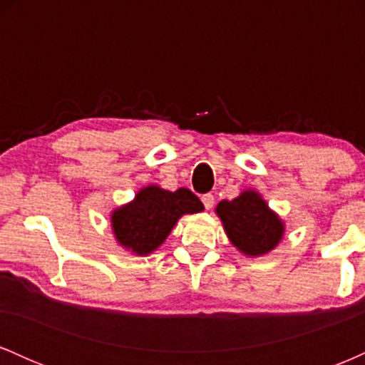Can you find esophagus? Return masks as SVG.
Instances as JSON below:
<instances>
[{"label":"esophagus","instance_id":"esophagus-1","mask_svg":"<svg viewBox=\"0 0 365 365\" xmlns=\"http://www.w3.org/2000/svg\"><path fill=\"white\" fill-rule=\"evenodd\" d=\"M200 199H202V204L206 209H211L212 206H215V195L212 194H204Z\"/></svg>","mask_w":365,"mask_h":365}]
</instances>
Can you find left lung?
Returning a JSON list of instances; mask_svg holds the SVG:
<instances>
[{"mask_svg":"<svg viewBox=\"0 0 365 365\" xmlns=\"http://www.w3.org/2000/svg\"><path fill=\"white\" fill-rule=\"evenodd\" d=\"M216 215L230 242L249 257L271 252L283 238V221L255 190H244L233 200H221Z\"/></svg>","mask_w":365,"mask_h":365,"instance_id":"left-lung-1","label":"left lung"}]
</instances>
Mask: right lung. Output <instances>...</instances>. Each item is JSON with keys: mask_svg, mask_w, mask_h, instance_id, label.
Listing matches in <instances>:
<instances>
[{"mask_svg": "<svg viewBox=\"0 0 365 365\" xmlns=\"http://www.w3.org/2000/svg\"><path fill=\"white\" fill-rule=\"evenodd\" d=\"M202 209L199 197L188 188L170 192L148 185L137 192L132 202L111 212V228L123 249L135 255H148L166 240L180 217Z\"/></svg>", "mask_w": 365, "mask_h": 365, "instance_id": "1", "label": "right lung"}]
</instances>
